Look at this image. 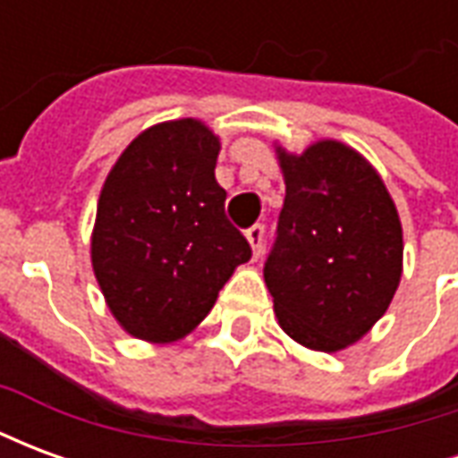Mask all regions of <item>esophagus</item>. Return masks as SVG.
I'll return each instance as SVG.
<instances>
[{
  "instance_id": "34e87169",
  "label": "esophagus",
  "mask_w": 458,
  "mask_h": 458,
  "mask_svg": "<svg viewBox=\"0 0 458 458\" xmlns=\"http://www.w3.org/2000/svg\"><path fill=\"white\" fill-rule=\"evenodd\" d=\"M248 235V242L252 245V252H255V258H259V252H262V245H265V225H252V228L245 233Z\"/></svg>"
}]
</instances>
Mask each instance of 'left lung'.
<instances>
[{
    "mask_svg": "<svg viewBox=\"0 0 458 458\" xmlns=\"http://www.w3.org/2000/svg\"><path fill=\"white\" fill-rule=\"evenodd\" d=\"M284 206L265 262L279 327L314 351L368 334L403 275V228L380 176L341 141L279 151Z\"/></svg>",
    "mask_w": 458,
    "mask_h": 458,
    "instance_id": "1",
    "label": "left lung"
}]
</instances>
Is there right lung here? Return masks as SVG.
Wrapping results in <instances>:
<instances>
[{
    "instance_id": "obj_1",
    "label": "right lung",
    "mask_w": 458,
    "mask_h": 458,
    "mask_svg": "<svg viewBox=\"0 0 458 458\" xmlns=\"http://www.w3.org/2000/svg\"><path fill=\"white\" fill-rule=\"evenodd\" d=\"M220 141L199 120L141 131L105 181L93 269L131 336L166 344L206 318L252 248L225 216Z\"/></svg>"
}]
</instances>
